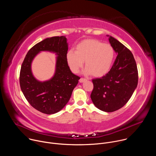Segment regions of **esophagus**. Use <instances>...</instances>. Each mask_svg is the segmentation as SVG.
<instances>
[{
    "label": "esophagus",
    "mask_w": 156,
    "mask_h": 156,
    "mask_svg": "<svg viewBox=\"0 0 156 156\" xmlns=\"http://www.w3.org/2000/svg\"><path fill=\"white\" fill-rule=\"evenodd\" d=\"M86 81V79H85V78H80V80H79L80 83H83V82H84V81Z\"/></svg>",
    "instance_id": "1"
}]
</instances>
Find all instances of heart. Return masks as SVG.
<instances>
[{
	"mask_svg": "<svg viewBox=\"0 0 156 156\" xmlns=\"http://www.w3.org/2000/svg\"><path fill=\"white\" fill-rule=\"evenodd\" d=\"M114 49L108 44L95 39H85L76 46V51L70 50L66 60L72 72L76 73L85 61L86 74L101 77L108 72L114 58Z\"/></svg>",
	"mask_w": 156,
	"mask_h": 156,
	"instance_id": "heart-1",
	"label": "heart"
}]
</instances>
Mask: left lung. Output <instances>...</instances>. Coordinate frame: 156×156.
Masks as SVG:
<instances>
[{"instance_id": "obj_1", "label": "left lung", "mask_w": 156, "mask_h": 156, "mask_svg": "<svg viewBox=\"0 0 156 156\" xmlns=\"http://www.w3.org/2000/svg\"><path fill=\"white\" fill-rule=\"evenodd\" d=\"M107 36L118 55L112 67L105 76L93 80L94 88L91 98L98 108L112 112L129 101L137 87L138 73L131 52L114 37Z\"/></svg>"}]
</instances>
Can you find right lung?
<instances>
[{
    "instance_id": "1",
    "label": "right lung",
    "mask_w": 156,
    "mask_h": 156,
    "mask_svg": "<svg viewBox=\"0 0 156 156\" xmlns=\"http://www.w3.org/2000/svg\"><path fill=\"white\" fill-rule=\"evenodd\" d=\"M68 49L67 39L63 36L46 38L28 52L21 65L20 73L21 91L30 105L42 113L54 114L61 110L68 103L80 79L71 72L68 65ZM41 51L55 53L58 55L54 76L44 82L37 80L31 71L32 62Z\"/></svg>"
}]
</instances>
